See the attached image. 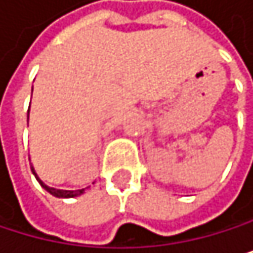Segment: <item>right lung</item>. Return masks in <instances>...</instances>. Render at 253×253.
I'll use <instances>...</instances> for the list:
<instances>
[{"instance_id":"add662e5","label":"right lung","mask_w":253,"mask_h":253,"mask_svg":"<svg viewBox=\"0 0 253 253\" xmlns=\"http://www.w3.org/2000/svg\"><path fill=\"white\" fill-rule=\"evenodd\" d=\"M27 121H28V114H27ZM32 171H33V174H35V177L38 179V182L41 183V187L43 188V190H46L48 193H50L51 196H54V197H60V199H70V197H77V196H80V194H83L84 193V190L86 188H82V190H76V191H70V190H57V188H51V187H48V185H45V183L39 179V176L36 174V171H35V169L32 167Z\"/></svg>"}]
</instances>
